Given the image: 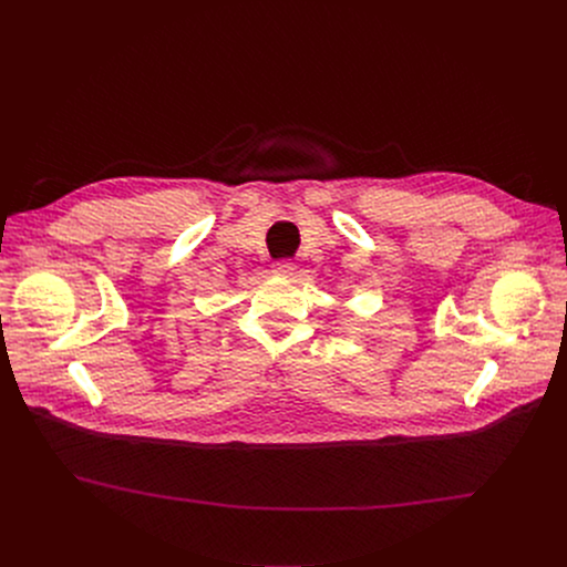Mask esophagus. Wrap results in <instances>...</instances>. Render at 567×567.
Here are the masks:
<instances>
[{"label":"esophagus","mask_w":567,"mask_h":567,"mask_svg":"<svg viewBox=\"0 0 567 567\" xmlns=\"http://www.w3.org/2000/svg\"><path fill=\"white\" fill-rule=\"evenodd\" d=\"M293 271H296V265H293L291 260H278V262H274V274H276V276L289 278Z\"/></svg>","instance_id":"1"}]
</instances>
